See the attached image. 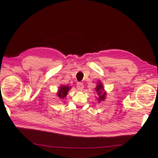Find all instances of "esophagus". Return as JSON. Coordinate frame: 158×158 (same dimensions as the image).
Masks as SVG:
<instances>
[{"mask_svg":"<svg viewBox=\"0 0 158 158\" xmlns=\"http://www.w3.org/2000/svg\"><path fill=\"white\" fill-rule=\"evenodd\" d=\"M83 88H84V85H83V83H81V82H79L77 83V88L79 89V90H82L83 89Z\"/></svg>","mask_w":158,"mask_h":158,"instance_id":"34e87169","label":"esophagus"}]
</instances>
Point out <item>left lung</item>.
Returning <instances> with one entry per match:
<instances>
[{"label": "left lung", "mask_w": 158, "mask_h": 158, "mask_svg": "<svg viewBox=\"0 0 158 158\" xmlns=\"http://www.w3.org/2000/svg\"><path fill=\"white\" fill-rule=\"evenodd\" d=\"M95 90L97 92V94L98 95V103L101 101H103L105 100V98H106V92H105V89L103 88V85L100 81H98V83L96 85V88H95Z\"/></svg>", "instance_id": "obj_1"}]
</instances>
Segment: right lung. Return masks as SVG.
I'll list each match as a JSON object with an SVG mask.
<instances>
[{"instance_id":"obj_1","label":"right lung","mask_w":158,"mask_h":158,"mask_svg":"<svg viewBox=\"0 0 158 158\" xmlns=\"http://www.w3.org/2000/svg\"><path fill=\"white\" fill-rule=\"evenodd\" d=\"M70 89V87H69L68 85L60 86L58 91V93H57V95H58V98L60 99L64 98L67 96V94H68Z\"/></svg>"}]
</instances>
